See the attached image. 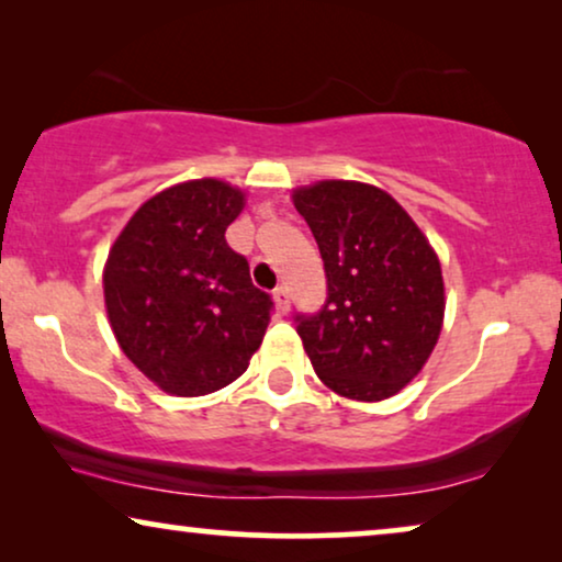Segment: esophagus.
Returning a JSON list of instances; mask_svg holds the SVG:
<instances>
[{
	"label": "esophagus",
	"mask_w": 562,
	"mask_h": 562,
	"mask_svg": "<svg viewBox=\"0 0 562 562\" xmlns=\"http://www.w3.org/2000/svg\"><path fill=\"white\" fill-rule=\"evenodd\" d=\"M272 297H274V303H277V311H280V313H288L290 311V293H288V288H277L274 293H272Z\"/></svg>",
	"instance_id": "obj_1"
}]
</instances>
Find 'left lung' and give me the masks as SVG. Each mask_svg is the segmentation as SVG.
I'll return each mask as SVG.
<instances>
[{
	"mask_svg": "<svg viewBox=\"0 0 562 562\" xmlns=\"http://www.w3.org/2000/svg\"><path fill=\"white\" fill-rule=\"evenodd\" d=\"M316 238L326 303L297 313L313 370L334 393L383 401L411 383L442 331V267L391 194L328 179L293 194Z\"/></svg>",
	"mask_w": 562,
	"mask_h": 562,
	"instance_id": "obj_1",
	"label": "left lung"
}]
</instances>
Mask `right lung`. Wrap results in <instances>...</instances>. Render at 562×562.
I'll use <instances>...</instances> for the list:
<instances>
[{"mask_svg": "<svg viewBox=\"0 0 562 562\" xmlns=\"http://www.w3.org/2000/svg\"><path fill=\"white\" fill-rule=\"evenodd\" d=\"M244 194L194 179L154 194L117 236L104 305L125 357L171 395L234 383L265 339L272 297L226 241Z\"/></svg>", "mask_w": 562, "mask_h": 562, "instance_id": "right-lung-1", "label": "right lung"}]
</instances>
